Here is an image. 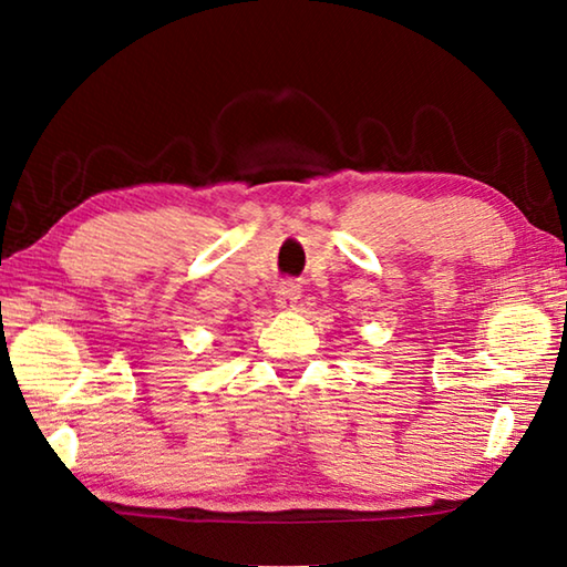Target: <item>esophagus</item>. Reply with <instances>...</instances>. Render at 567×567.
<instances>
[{
	"label": "esophagus",
	"instance_id": "obj_1",
	"mask_svg": "<svg viewBox=\"0 0 567 567\" xmlns=\"http://www.w3.org/2000/svg\"><path fill=\"white\" fill-rule=\"evenodd\" d=\"M297 300H300V285L297 282H282L277 287V295H275V302L280 310H295Z\"/></svg>",
	"mask_w": 567,
	"mask_h": 567
}]
</instances>
